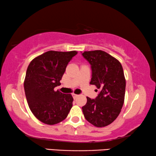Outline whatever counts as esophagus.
Wrapping results in <instances>:
<instances>
[{"label":"esophagus","mask_w":156,"mask_h":156,"mask_svg":"<svg viewBox=\"0 0 156 156\" xmlns=\"http://www.w3.org/2000/svg\"><path fill=\"white\" fill-rule=\"evenodd\" d=\"M72 97H73V98H74V99H75V98H76V97H78V95L77 94H72Z\"/></svg>","instance_id":"obj_1"}]
</instances>
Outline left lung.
Returning <instances> with one entry per match:
<instances>
[{
  "label": "left lung",
  "mask_w": 156,
  "mask_h": 156,
  "mask_svg": "<svg viewBox=\"0 0 156 156\" xmlns=\"http://www.w3.org/2000/svg\"><path fill=\"white\" fill-rule=\"evenodd\" d=\"M82 55L91 65L90 84L99 89L95 99L87 97V104L82 106L83 114L94 126H106L118 117L124 102L126 80L123 67L119 60L104 51H88Z\"/></svg>",
  "instance_id": "8db88e82"
}]
</instances>
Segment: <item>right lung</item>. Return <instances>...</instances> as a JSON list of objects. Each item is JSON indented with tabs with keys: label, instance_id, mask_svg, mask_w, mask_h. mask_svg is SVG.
Listing matches in <instances>:
<instances>
[{
	"label": "right lung",
	"instance_id": "right-lung-1",
	"mask_svg": "<svg viewBox=\"0 0 156 156\" xmlns=\"http://www.w3.org/2000/svg\"><path fill=\"white\" fill-rule=\"evenodd\" d=\"M76 51H48L30 62L27 69L24 89L30 109L36 118L48 125L58 123L67 118L73 98L55 87L60 85L66 67Z\"/></svg>",
	"mask_w": 156,
	"mask_h": 156
}]
</instances>
